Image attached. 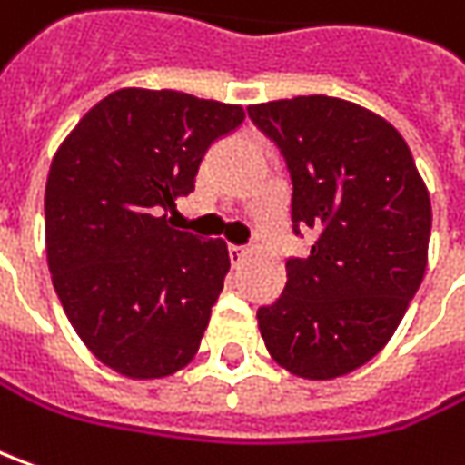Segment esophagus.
Masks as SVG:
<instances>
[{
	"instance_id": "34e87169",
	"label": "esophagus",
	"mask_w": 465,
	"mask_h": 465,
	"mask_svg": "<svg viewBox=\"0 0 465 465\" xmlns=\"http://www.w3.org/2000/svg\"><path fill=\"white\" fill-rule=\"evenodd\" d=\"M247 254H249V252L244 247H236V244H232V247H229V257H232L233 267L244 262V260H247Z\"/></svg>"
}]
</instances>
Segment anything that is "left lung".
Masks as SVG:
<instances>
[{
    "label": "left lung",
    "instance_id": "8db88e82",
    "mask_svg": "<svg viewBox=\"0 0 465 465\" xmlns=\"http://www.w3.org/2000/svg\"><path fill=\"white\" fill-rule=\"evenodd\" d=\"M293 180V232L309 257L285 262V288L257 312L270 358L331 381L376 358L427 270L432 205L407 141L373 110L327 94L249 104Z\"/></svg>",
    "mask_w": 465,
    "mask_h": 465
}]
</instances>
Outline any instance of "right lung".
Wrapping results in <instances>:
<instances>
[{"mask_svg": "<svg viewBox=\"0 0 465 465\" xmlns=\"http://www.w3.org/2000/svg\"><path fill=\"white\" fill-rule=\"evenodd\" d=\"M242 121V104L123 87L58 146L45 183L51 281L79 340L121 376L167 378L198 355L229 247L172 229L167 211Z\"/></svg>", "mask_w": 465, "mask_h": 465, "instance_id": "obj_1", "label": "right lung"}]
</instances>
